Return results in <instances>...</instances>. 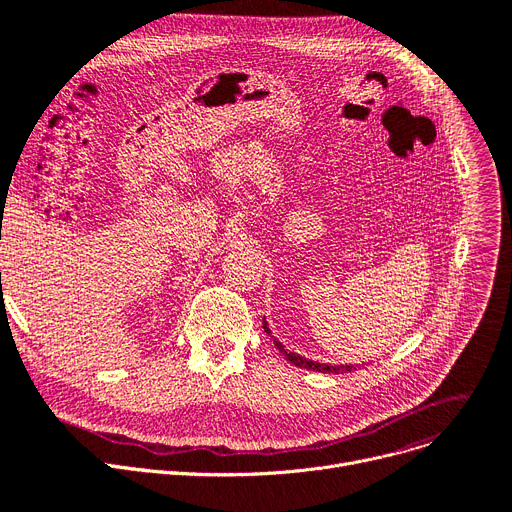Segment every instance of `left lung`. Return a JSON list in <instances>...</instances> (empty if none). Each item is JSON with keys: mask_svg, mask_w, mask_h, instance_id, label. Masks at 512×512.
Returning a JSON list of instances; mask_svg holds the SVG:
<instances>
[{"mask_svg": "<svg viewBox=\"0 0 512 512\" xmlns=\"http://www.w3.org/2000/svg\"><path fill=\"white\" fill-rule=\"evenodd\" d=\"M263 330L267 332V334H272L270 332V328H267V324H265V319H263ZM276 342V346H278V351L292 363V365H297V367H303V369H311V371H321V373H344V371H351V369H355L353 365H328V363H315V361H309V359H305V357H301V355H297V353H290V351H286V348L278 342V340H274Z\"/></svg>", "mask_w": 512, "mask_h": 512, "instance_id": "left-lung-1", "label": "left lung"}]
</instances>
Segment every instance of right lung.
Returning <instances> with one entry per match:
<instances>
[{
  "label": "right lung",
  "instance_id": "add662e5",
  "mask_svg": "<svg viewBox=\"0 0 512 512\" xmlns=\"http://www.w3.org/2000/svg\"><path fill=\"white\" fill-rule=\"evenodd\" d=\"M0 276H2V274H0Z\"/></svg>",
  "mask_w": 512,
  "mask_h": 512
}]
</instances>
